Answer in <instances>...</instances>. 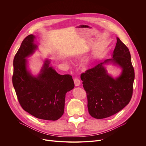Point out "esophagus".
Instances as JSON below:
<instances>
[{"mask_svg":"<svg viewBox=\"0 0 146 146\" xmlns=\"http://www.w3.org/2000/svg\"><path fill=\"white\" fill-rule=\"evenodd\" d=\"M74 84H75L76 87H78L80 85L81 82H80V80L78 78H74Z\"/></svg>","mask_w":146,"mask_h":146,"instance_id":"34e87169","label":"esophagus"}]
</instances>
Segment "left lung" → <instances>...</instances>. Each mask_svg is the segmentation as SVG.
<instances>
[{
	"mask_svg": "<svg viewBox=\"0 0 146 146\" xmlns=\"http://www.w3.org/2000/svg\"><path fill=\"white\" fill-rule=\"evenodd\" d=\"M113 58L105 60L81 74L86 91L90 114L96 119L110 117L129 103L133 93L135 72L128 48L118 37ZM113 63L122 68L115 79L109 75L103 65Z\"/></svg>",
	"mask_w": 146,
	"mask_h": 146,
	"instance_id": "obj_1",
	"label": "left lung"
}]
</instances>
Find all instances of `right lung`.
Segmentation results:
<instances>
[{
  "label": "right lung",
  "instance_id": "obj_1",
  "mask_svg": "<svg viewBox=\"0 0 146 146\" xmlns=\"http://www.w3.org/2000/svg\"><path fill=\"white\" fill-rule=\"evenodd\" d=\"M35 36H27L15 54L13 84L20 105L36 118L50 121L60 118L64 113L65 95L74 87L72 76L60 75L46 59L38 75L27 68V57L37 49Z\"/></svg>",
  "mask_w": 146,
  "mask_h": 146
}]
</instances>
